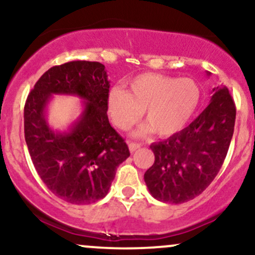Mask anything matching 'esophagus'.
<instances>
[{"mask_svg":"<svg viewBox=\"0 0 255 255\" xmlns=\"http://www.w3.org/2000/svg\"><path fill=\"white\" fill-rule=\"evenodd\" d=\"M128 146H129V151L133 153V152H135L137 148L141 147V145L137 144V142H128Z\"/></svg>","mask_w":255,"mask_h":255,"instance_id":"esophagus-1","label":"esophagus"}]
</instances>
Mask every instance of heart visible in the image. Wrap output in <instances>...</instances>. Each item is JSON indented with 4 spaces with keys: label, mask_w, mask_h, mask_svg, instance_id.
I'll return each instance as SVG.
<instances>
[{
    "label": "heart",
    "mask_w": 255,
    "mask_h": 255,
    "mask_svg": "<svg viewBox=\"0 0 255 255\" xmlns=\"http://www.w3.org/2000/svg\"><path fill=\"white\" fill-rule=\"evenodd\" d=\"M199 85L189 78H172L146 73L134 78L128 92L115 87L108 96V109L114 125L128 130L145 110L148 125L135 135L153 129L159 136H170L183 129L191 121L200 103Z\"/></svg>",
    "instance_id": "b5f03b06"
}]
</instances>
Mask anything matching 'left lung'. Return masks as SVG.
I'll use <instances>...</instances> for the list:
<instances>
[{
	"mask_svg": "<svg viewBox=\"0 0 255 255\" xmlns=\"http://www.w3.org/2000/svg\"><path fill=\"white\" fill-rule=\"evenodd\" d=\"M235 118L229 90L215 87L210 104L188 127L152 144L154 163L144 175L152 197L163 203L182 204L201 194L223 165Z\"/></svg>",
	"mask_w": 255,
	"mask_h": 255,
	"instance_id": "8db88e82",
	"label": "left lung"
}]
</instances>
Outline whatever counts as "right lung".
<instances>
[{
	"mask_svg": "<svg viewBox=\"0 0 255 255\" xmlns=\"http://www.w3.org/2000/svg\"><path fill=\"white\" fill-rule=\"evenodd\" d=\"M110 81L104 64L72 61L48 69L25 103V140L34 168L58 198L75 205L96 203L109 192L116 169L129 148L108 119ZM52 94L78 95L84 110L68 131L46 121Z\"/></svg>",
	"mask_w": 255,
	"mask_h": 255,
	"instance_id": "obj_1",
	"label": "right lung"
}]
</instances>
